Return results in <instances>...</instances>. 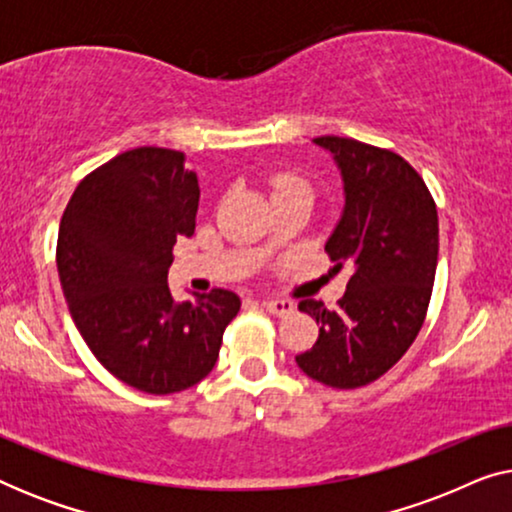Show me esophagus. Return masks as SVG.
Masks as SVG:
<instances>
[{
    "label": "esophagus",
    "instance_id": "1",
    "mask_svg": "<svg viewBox=\"0 0 512 512\" xmlns=\"http://www.w3.org/2000/svg\"><path fill=\"white\" fill-rule=\"evenodd\" d=\"M263 307L270 314H277V317H289L296 310V305L291 300H263Z\"/></svg>",
    "mask_w": 512,
    "mask_h": 512
}]
</instances>
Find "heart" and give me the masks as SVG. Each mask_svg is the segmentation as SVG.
I'll use <instances>...</instances> for the list:
<instances>
[{
	"instance_id": "1",
	"label": "heart",
	"mask_w": 512,
	"mask_h": 512,
	"mask_svg": "<svg viewBox=\"0 0 512 512\" xmlns=\"http://www.w3.org/2000/svg\"><path fill=\"white\" fill-rule=\"evenodd\" d=\"M270 186H272V198H275V195H282V193H305L312 198L310 184L300 177H296V174H277V177H272Z\"/></svg>"
}]
</instances>
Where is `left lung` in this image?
Masks as SVG:
<instances>
[{"instance_id":"obj_1","label":"left lung","mask_w":512,"mask_h":512,"mask_svg":"<svg viewBox=\"0 0 512 512\" xmlns=\"http://www.w3.org/2000/svg\"><path fill=\"white\" fill-rule=\"evenodd\" d=\"M345 184V209L326 242L352 268L335 310L305 298L298 310L319 324L312 349L296 356L307 377L333 389L375 382L408 352L429 310L438 265V212L415 167L398 153L349 137H317Z\"/></svg>"}]
</instances>
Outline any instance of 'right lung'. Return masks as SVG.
Segmentation results:
<instances>
[{
    "label": "right lung",
    "instance_id": "add662e5",
    "mask_svg": "<svg viewBox=\"0 0 512 512\" xmlns=\"http://www.w3.org/2000/svg\"><path fill=\"white\" fill-rule=\"evenodd\" d=\"M200 186L184 153L139 146L81 179L58 233V275L81 338L118 380L144 394L184 391L212 373L233 291L174 303L167 270L191 237Z\"/></svg>",
    "mask_w": 512,
    "mask_h": 512
}]
</instances>
